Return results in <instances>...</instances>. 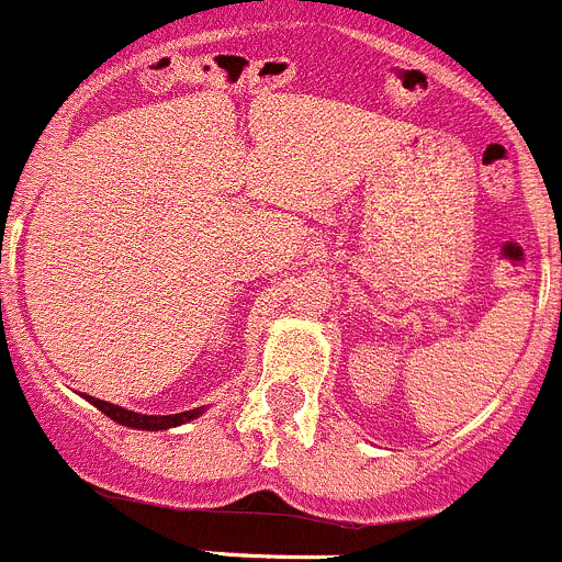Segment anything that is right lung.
Listing matches in <instances>:
<instances>
[{"label":"right lung","mask_w":562,"mask_h":562,"mask_svg":"<svg viewBox=\"0 0 562 562\" xmlns=\"http://www.w3.org/2000/svg\"><path fill=\"white\" fill-rule=\"evenodd\" d=\"M86 398H89L91 404L97 406V409L105 412L108 418L116 420V424L131 426V429H142V431L172 429V426L189 424V420H194V418H200V415H203V406H198V409H189V412H178V415H142V412L122 409V406L108 404V401H100V398H91V395H86Z\"/></svg>","instance_id":"obj_1"}]
</instances>
